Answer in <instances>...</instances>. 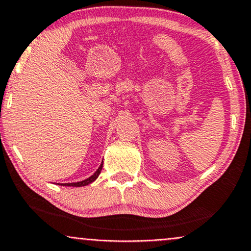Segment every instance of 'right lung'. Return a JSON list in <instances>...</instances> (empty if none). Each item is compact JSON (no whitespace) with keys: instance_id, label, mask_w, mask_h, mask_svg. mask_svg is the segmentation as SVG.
<instances>
[{"instance_id":"1","label":"right lung","mask_w":251,"mask_h":251,"mask_svg":"<svg viewBox=\"0 0 251 251\" xmlns=\"http://www.w3.org/2000/svg\"><path fill=\"white\" fill-rule=\"evenodd\" d=\"M101 170H102V164H101L100 166H99V169L97 170V172H95L94 175L91 176V177L87 178V179H85V180H82V181H78V182H70V184H63V185H65V186H75V187L86 186V185L91 184V182L94 181L95 179H97V178L99 177V175H100Z\"/></svg>"}]
</instances>
